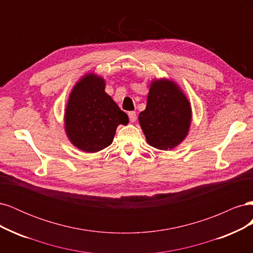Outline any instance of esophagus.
Wrapping results in <instances>:
<instances>
[{
    "label": "esophagus",
    "mask_w": 253,
    "mask_h": 253,
    "mask_svg": "<svg viewBox=\"0 0 253 253\" xmlns=\"http://www.w3.org/2000/svg\"><path fill=\"white\" fill-rule=\"evenodd\" d=\"M128 118H129V121L131 122H135L136 120V112L132 111V112H128Z\"/></svg>",
    "instance_id": "obj_1"
}]
</instances>
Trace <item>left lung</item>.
Masks as SVG:
<instances>
[{
  "label": "left lung",
  "instance_id": "1",
  "mask_svg": "<svg viewBox=\"0 0 253 253\" xmlns=\"http://www.w3.org/2000/svg\"><path fill=\"white\" fill-rule=\"evenodd\" d=\"M139 124L147 141L159 150H171L188 133L191 106L175 83L159 80L152 83L147 108L139 114Z\"/></svg>",
  "mask_w": 253,
  "mask_h": 253
}]
</instances>
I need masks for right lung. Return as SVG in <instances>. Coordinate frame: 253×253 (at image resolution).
I'll return each instance as SVG.
<instances>
[{
    "label": "right lung",
    "instance_id": "right-lung-1",
    "mask_svg": "<svg viewBox=\"0 0 253 253\" xmlns=\"http://www.w3.org/2000/svg\"><path fill=\"white\" fill-rule=\"evenodd\" d=\"M100 77L86 75L76 84L65 112V127L75 147L88 153L112 143L118 125H126L127 115L104 91Z\"/></svg>",
    "mask_w": 253,
    "mask_h": 253
}]
</instances>
